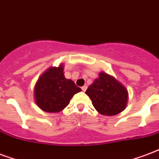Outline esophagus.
<instances>
[{
    "label": "esophagus",
    "instance_id": "esophagus-1",
    "mask_svg": "<svg viewBox=\"0 0 159 159\" xmlns=\"http://www.w3.org/2000/svg\"><path fill=\"white\" fill-rule=\"evenodd\" d=\"M87 88H88V86H86V85H85V86L82 87V90L83 91V92H85V91L87 90Z\"/></svg>",
    "mask_w": 159,
    "mask_h": 159
}]
</instances>
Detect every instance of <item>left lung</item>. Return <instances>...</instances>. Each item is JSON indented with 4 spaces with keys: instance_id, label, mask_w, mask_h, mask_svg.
I'll use <instances>...</instances> for the list:
<instances>
[{
    "instance_id": "left-lung-1",
    "label": "left lung",
    "mask_w": 159,
    "mask_h": 159,
    "mask_svg": "<svg viewBox=\"0 0 159 159\" xmlns=\"http://www.w3.org/2000/svg\"><path fill=\"white\" fill-rule=\"evenodd\" d=\"M96 110L102 115L113 116L125 108L128 91L114 77L101 72L99 78L86 91Z\"/></svg>"
}]
</instances>
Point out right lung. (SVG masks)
I'll return each instance as SVG.
<instances>
[{
    "label": "right lung",
    "mask_w": 159,
    "mask_h": 159,
    "mask_svg": "<svg viewBox=\"0 0 159 159\" xmlns=\"http://www.w3.org/2000/svg\"><path fill=\"white\" fill-rule=\"evenodd\" d=\"M81 91L73 81L65 77L63 66L61 65L51 67L41 76L35 87V99L37 106L45 112H58Z\"/></svg>",
    "instance_id": "obj_1"
}]
</instances>
